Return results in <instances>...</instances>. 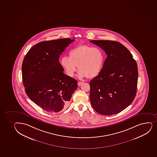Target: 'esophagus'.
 Listing matches in <instances>:
<instances>
[{"mask_svg": "<svg viewBox=\"0 0 157 157\" xmlns=\"http://www.w3.org/2000/svg\"><path fill=\"white\" fill-rule=\"evenodd\" d=\"M82 83V82H80V81H79V82H78V86H80Z\"/></svg>", "mask_w": 157, "mask_h": 157, "instance_id": "1", "label": "esophagus"}]
</instances>
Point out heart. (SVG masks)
Wrapping results in <instances>:
<instances>
[{"mask_svg":"<svg viewBox=\"0 0 157 157\" xmlns=\"http://www.w3.org/2000/svg\"><path fill=\"white\" fill-rule=\"evenodd\" d=\"M104 59V54L100 48L83 45L71 49L69 57H62L60 63L68 76H74L78 66V77L92 78L101 72Z\"/></svg>","mask_w":157,"mask_h":157,"instance_id":"b5f03b06","label":"heart"}]
</instances>
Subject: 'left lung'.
<instances>
[{
	"label": "left lung",
	"instance_id": "1",
	"mask_svg": "<svg viewBox=\"0 0 157 157\" xmlns=\"http://www.w3.org/2000/svg\"><path fill=\"white\" fill-rule=\"evenodd\" d=\"M107 56L101 72L90 82V98L93 109L101 115L119 113L135 98L138 68L133 56L120 42L91 40Z\"/></svg>",
	"mask_w": 157,
	"mask_h": 157
}]
</instances>
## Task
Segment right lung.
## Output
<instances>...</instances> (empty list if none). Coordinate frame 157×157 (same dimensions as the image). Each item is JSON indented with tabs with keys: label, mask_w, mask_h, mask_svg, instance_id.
I'll use <instances>...</instances> for the list:
<instances>
[{
	"label": "right lung",
	"mask_w": 157,
	"mask_h": 157,
	"mask_svg": "<svg viewBox=\"0 0 157 157\" xmlns=\"http://www.w3.org/2000/svg\"><path fill=\"white\" fill-rule=\"evenodd\" d=\"M70 38L39 42L26 54L22 63V80L27 96L45 111L56 113L65 109L77 81L64 74L59 56Z\"/></svg>",
	"instance_id": "add662e5"
}]
</instances>
